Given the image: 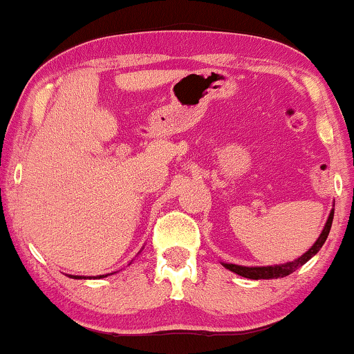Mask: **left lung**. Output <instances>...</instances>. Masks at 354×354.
Here are the masks:
<instances>
[{"label": "left lung", "instance_id": "1", "mask_svg": "<svg viewBox=\"0 0 354 354\" xmlns=\"http://www.w3.org/2000/svg\"><path fill=\"white\" fill-rule=\"evenodd\" d=\"M332 221H333V209L330 211V214H328V219L326 222V225H324L321 235L317 236L316 243H314L311 248L306 251V253L299 256L298 259L292 261V263L274 264V266H251V268H248V266H239V264H230V263H222V266H224L225 269L232 270V272L241 275V277L253 279V280L287 277V275L295 272L298 268H301L303 264H306L314 254H317V251L322 248L324 243H326L328 232H330V227H332Z\"/></svg>", "mask_w": 354, "mask_h": 354}]
</instances>
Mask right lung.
Returning <instances> with one entry per match:
<instances>
[{"mask_svg":"<svg viewBox=\"0 0 354 354\" xmlns=\"http://www.w3.org/2000/svg\"><path fill=\"white\" fill-rule=\"evenodd\" d=\"M109 274H106V275H98V279H103V277H108ZM72 279H88V277H82V275H71ZM96 279V277H95Z\"/></svg>","mask_w":354,"mask_h":354,"instance_id":"right-lung-1","label":"right lung"}]
</instances>
